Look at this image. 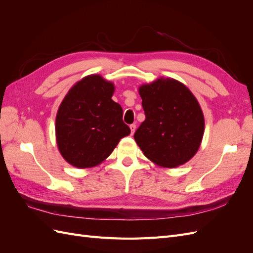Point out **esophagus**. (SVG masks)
Masks as SVG:
<instances>
[{"label": "esophagus", "mask_w": 253, "mask_h": 253, "mask_svg": "<svg viewBox=\"0 0 253 253\" xmlns=\"http://www.w3.org/2000/svg\"><path fill=\"white\" fill-rule=\"evenodd\" d=\"M129 128H131V134L133 135V134L135 133V129H136V125H135V124L131 125V126H129Z\"/></svg>", "instance_id": "34e87169"}]
</instances>
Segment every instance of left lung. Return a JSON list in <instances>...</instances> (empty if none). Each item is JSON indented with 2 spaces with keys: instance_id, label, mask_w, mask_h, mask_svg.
Returning <instances> with one entry per match:
<instances>
[{
  "instance_id": "8db88e82",
  "label": "left lung",
  "mask_w": 253,
  "mask_h": 253,
  "mask_svg": "<svg viewBox=\"0 0 253 253\" xmlns=\"http://www.w3.org/2000/svg\"><path fill=\"white\" fill-rule=\"evenodd\" d=\"M145 120L134 134L144 156L164 168L192 158L205 131L204 114L190 89L179 81L159 78L139 87Z\"/></svg>"
}]
</instances>
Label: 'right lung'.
<instances>
[{
    "mask_svg": "<svg viewBox=\"0 0 253 253\" xmlns=\"http://www.w3.org/2000/svg\"><path fill=\"white\" fill-rule=\"evenodd\" d=\"M115 86L100 75H89L68 90L56 117L61 155L72 166L91 168L108 158L131 129L122 108L112 100Z\"/></svg>",
    "mask_w": 253,
    "mask_h": 253,
    "instance_id": "obj_1",
    "label": "right lung"
}]
</instances>
